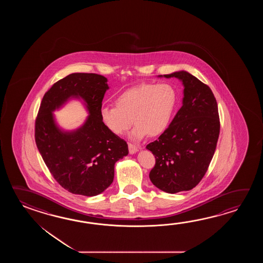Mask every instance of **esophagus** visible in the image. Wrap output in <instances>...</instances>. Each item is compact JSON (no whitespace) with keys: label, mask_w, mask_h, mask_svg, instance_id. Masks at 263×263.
Here are the masks:
<instances>
[{"label":"esophagus","mask_w":263,"mask_h":263,"mask_svg":"<svg viewBox=\"0 0 263 263\" xmlns=\"http://www.w3.org/2000/svg\"><path fill=\"white\" fill-rule=\"evenodd\" d=\"M139 148L136 145H133V144H129V152L130 154H134L136 152H138Z\"/></svg>","instance_id":"34e87169"}]
</instances>
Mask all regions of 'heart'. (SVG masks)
Wrapping results in <instances>:
<instances>
[{"label":"heart","instance_id":"heart-1","mask_svg":"<svg viewBox=\"0 0 263 263\" xmlns=\"http://www.w3.org/2000/svg\"><path fill=\"white\" fill-rule=\"evenodd\" d=\"M178 93L167 83H143L123 91L115 100L116 107H102L101 121L116 135H123L135 124L130 134L134 140L147 134L156 137L163 134L173 119Z\"/></svg>","mask_w":263,"mask_h":263}]
</instances>
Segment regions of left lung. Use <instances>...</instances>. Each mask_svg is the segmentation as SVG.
I'll use <instances>...</instances> for the list:
<instances>
[{
	"label": "left lung",
	"mask_w": 263,
	"mask_h": 263,
	"mask_svg": "<svg viewBox=\"0 0 263 263\" xmlns=\"http://www.w3.org/2000/svg\"><path fill=\"white\" fill-rule=\"evenodd\" d=\"M177 78L183 85L182 106L168 129L146 145L156 159L149 179L168 194L192 190L207 172L220 133L218 107L211 88L185 70L158 78Z\"/></svg>",
	"instance_id": "8db88e82"
}]
</instances>
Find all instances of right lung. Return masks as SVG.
Returning <instances> with one entry per match:
<instances>
[{
    "instance_id": "add662e5",
    "label": "right lung",
    "mask_w": 263,
    "mask_h": 263,
    "mask_svg": "<svg viewBox=\"0 0 263 263\" xmlns=\"http://www.w3.org/2000/svg\"><path fill=\"white\" fill-rule=\"evenodd\" d=\"M108 80L95 73H72L45 94L35 120V143L47 167L66 190L85 196L101 194L112 184L115 163L129 154L126 141L112 134L101 118ZM71 99L89 114L74 130L63 129L53 114Z\"/></svg>"
}]
</instances>
